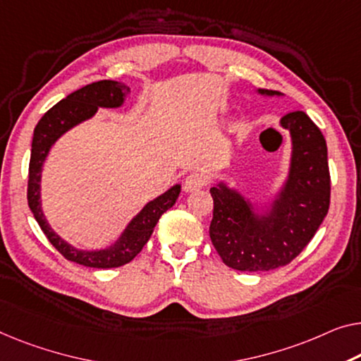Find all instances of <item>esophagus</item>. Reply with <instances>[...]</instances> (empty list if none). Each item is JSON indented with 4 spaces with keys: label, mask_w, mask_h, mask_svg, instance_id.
<instances>
[{
    "label": "esophagus",
    "mask_w": 361,
    "mask_h": 361,
    "mask_svg": "<svg viewBox=\"0 0 361 361\" xmlns=\"http://www.w3.org/2000/svg\"><path fill=\"white\" fill-rule=\"evenodd\" d=\"M206 186V178L199 173H191L188 175L185 181H183V190L185 192H196Z\"/></svg>",
    "instance_id": "1"
}]
</instances>
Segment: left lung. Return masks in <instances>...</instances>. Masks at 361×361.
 <instances>
[{"instance_id":"1","label":"left lung","mask_w":361,"mask_h":361,"mask_svg":"<svg viewBox=\"0 0 361 361\" xmlns=\"http://www.w3.org/2000/svg\"><path fill=\"white\" fill-rule=\"evenodd\" d=\"M257 95L281 92L257 89ZM292 142L288 171L266 201H252L238 188L219 178L211 188L212 245L236 271H272L295 259L329 211L331 176L326 139L305 111L287 113L279 121Z\"/></svg>"}]
</instances>
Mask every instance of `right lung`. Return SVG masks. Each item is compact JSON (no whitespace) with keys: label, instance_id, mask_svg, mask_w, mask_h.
<instances>
[{"label":"right lung","instance_id":"add662e5","mask_svg":"<svg viewBox=\"0 0 361 361\" xmlns=\"http://www.w3.org/2000/svg\"><path fill=\"white\" fill-rule=\"evenodd\" d=\"M126 94H131V89L118 80H99V82L89 84L51 106L34 129L29 165V190H27L29 207L50 243L66 259L78 262L80 266L110 269L125 266L129 261H133L149 241L159 219L170 207H173L181 192V185L176 183L164 195L149 201L129 220L113 243L99 250L76 248L58 235L47 220L42 209L40 181L43 165L47 162L51 147L55 146L58 139L71 131L73 128L90 120L99 109H120L125 104Z\"/></svg>","mask_w":361,"mask_h":361}]
</instances>
